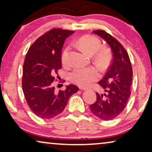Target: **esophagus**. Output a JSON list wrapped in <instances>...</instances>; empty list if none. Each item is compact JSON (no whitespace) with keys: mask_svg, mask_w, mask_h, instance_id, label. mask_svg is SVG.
Segmentation results:
<instances>
[{"mask_svg":"<svg viewBox=\"0 0 152 152\" xmlns=\"http://www.w3.org/2000/svg\"><path fill=\"white\" fill-rule=\"evenodd\" d=\"M80 89H82V90H87V88H85V87H80Z\"/></svg>","mask_w":152,"mask_h":152,"instance_id":"34e87169","label":"esophagus"}]
</instances>
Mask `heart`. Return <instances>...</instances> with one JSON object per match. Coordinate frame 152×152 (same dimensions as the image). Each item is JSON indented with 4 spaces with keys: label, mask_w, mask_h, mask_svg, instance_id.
Masks as SVG:
<instances>
[{
    "label": "heart",
    "mask_w": 152,
    "mask_h": 152,
    "mask_svg": "<svg viewBox=\"0 0 152 152\" xmlns=\"http://www.w3.org/2000/svg\"><path fill=\"white\" fill-rule=\"evenodd\" d=\"M76 44L84 53L93 55L95 53V59L102 66L107 65L111 59V52L107 48H101V41L91 34L84 35L76 41ZM69 48H66L62 54L61 61L64 64H67ZM70 80L79 86H86L99 77V73L93 68L77 67L70 74Z\"/></svg>",
    "instance_id": "obj_1"
}]
</instances>
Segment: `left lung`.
I'll return each mask as SVG.
<instances>
[{
  "label": "left lung",
  "instance_id": "8db88e82",
  "mask_svg": "<svg viewBox=\"0 0 152 152\" xmlns=\"http://www.w3.org/2000/svg\"><path fill=\"white\" fill-rule=\"evenodd\" d=\"M107 41L113 53V61L104 77L98 82L106 93H96L97 99L91 111L103 120L118 117L126 107L131 95L133 71L129 57L122 45L104 30L93 32Z\"/></svg>",
  "mask_w": 152,
  "mask_h": 152
}]
</instances>
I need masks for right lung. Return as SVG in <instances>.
Instances as JSON below:
<instances>
[{
  "mask_svg": "<svg viewBox=\"0 0 152 152\" xmlns=\"http://www.w3.org/2000/svg\"><path fill=\"white\" fill-rule=\"evenodd\" d=\"M74 31L52 29L39 37L29 48L23 66L22 88L33 113L43 119L59 115L70 97L79 91L75 85L56 91L55 75L61 68V50L66 39Z\"/></svg>",
  "mask_w": 152,
  "mask_h": 152,
  "instance_id": "right-lung-1",
  "label": "right lung"
}]
</instances>
